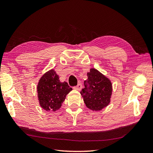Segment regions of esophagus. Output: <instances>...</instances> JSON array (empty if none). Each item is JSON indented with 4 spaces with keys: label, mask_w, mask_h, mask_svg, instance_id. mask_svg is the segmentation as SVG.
<instances>
[{
    "label": "esophagus",
    "mask_w": 153,
    "mask_h": 153,
    "mask_svg": "<svg viewBox=\"0 0 153 153\" xmlns=\"http://www.w3.org/2000/svg\"><path fill=\"white\" fill-rule=\"evenodd\" d=\"M74 89L77 90V91H80L82 89V85L81 84H78L76 86H75V87H74Z\"/></svg>",
    "instance_id": "esophagus-1"
}]
</instances>
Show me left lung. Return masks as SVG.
<instances>
[{"instance_id": "1", "label": "left lung", "mask_w": 153, "mask_h": 153, "mask_svg": "<svg viewBox=\"0 0 153 153\" xmlns=\"http://www.w3.org/2000/svg\"><path fill=\"white\" fill-rule=\"evenodd\" d=\"M88 78L84 81V89L80 94L88 108L99 111L107 106L110 102L112 85L107 77L95 68L87 73Z\"/></svg>"}]
</instances>
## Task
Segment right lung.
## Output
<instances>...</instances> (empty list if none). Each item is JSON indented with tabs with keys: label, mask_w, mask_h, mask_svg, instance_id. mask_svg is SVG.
I'll return each mask as SVG.
<instances>
[{
	"label": "right lung",
	"mask_w": 153,
	"mask_h": 153,
	"mask_svg": "<svg viewBox=\"0 0 153 153\" xmlns=\"http://www.w3.org/2000/svg\"><path fill=\"white\" fill-rule=\"evenodd\" d=\"M71 90L67 82H60L54 69H50L41 77L37 86L39 105L45 110L55 112L61 108Z\"/></svg>",
	"instance_id": "right-lung-1"
}]
</instances>
